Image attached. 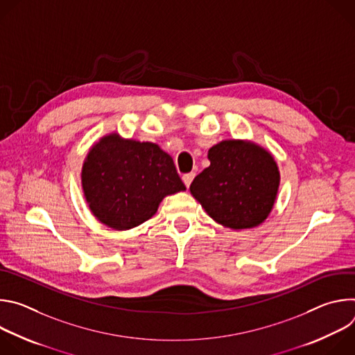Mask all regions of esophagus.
<instances>
[{"label": "esophagus", "instance_id": "esophagus-1", "mask_svg": "<svg viewBox=\"0 0 355 355\" xmlns=\"http://www.w3.org/2000/svg\"><path fill=\"white\" fill-rule=\"evenodd\" d=\"M193 177H195V173H188V174H184V175H182V181H184V184H185L187 188L191 185Z\"/></svg>", "mask_w": 355, "mask_h": 355}]
</instances>
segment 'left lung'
I'll list each match as a JSON object with an SVG mask.
<instances>
[{
    "mask_svg": "<svg viewBox=\"0 0 355 355\" xmlns=\"http://www.w3.org/2000/svg\"><path fill=\"white\" fill-rule=\"evenodd\" d=\"M208 159L211 166L189 187L202 208L215 222L234 230L263 223L279 187V171L270 151L233 139L211 147Z\"/></svg>",
    "mask_w": 355,
    "mask_h": 355,
    "instance_id": "left-lung-1",
    "label": "left lung"
}]
</instances>
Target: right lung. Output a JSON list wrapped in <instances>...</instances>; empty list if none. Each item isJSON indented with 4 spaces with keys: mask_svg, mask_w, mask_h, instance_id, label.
<instances>
[{
    "mask_svg": "<svg viewBox=\"0 0 355 355\" xmlns=\"http://www.w3.org/2000/svg\"><path fill=\"white\" fill-rule=\"evenodd\" d=\"M81 184L92 215L115 230L141 225L157 212L164 196L185 191L171 156L156 143L116 133L89 148Z\"/></svg>",
    "mask_w": 355,
    "mask_h": 355,
    "instance_id": "right-lung-1",
    "label": "right lung"
}]
</instances>
